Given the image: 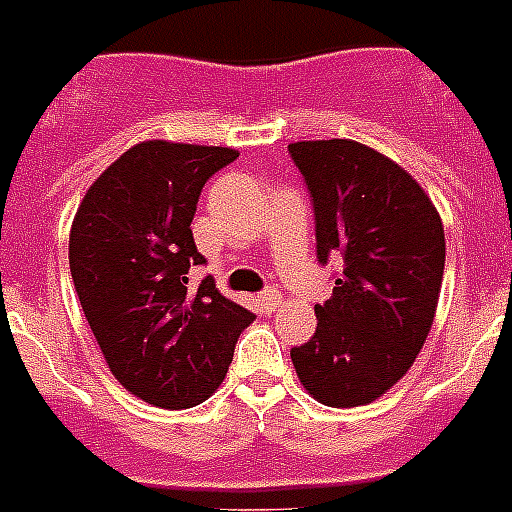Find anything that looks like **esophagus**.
<instances>
[{
	"label": "esophagus",
	"mask_w": 512,
	"mask_h": 512,
	"mask_svg": "<svg viewBox=\"0 0 512 512\" xmlns=\"http://www.w3.org/2000/svg\"><path fill=\"white\" fill-rule=\"evenodd\" d=\"M256 301H259V306L264 309V312H277V306L282 304V296L277 288H269V290H264V293H261Z\"/></svg>",
	"instance_id": "esophagus-1"
}]
</instances>
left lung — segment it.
<instances>
[{
    "mask_svg": "<svg viewBox=\"0 0 512 512\" xmlns=\"http://www.w3.org/2000/svg\"><path fill=\"white\" fill-rule=\"evenodd\" d=\"M314 208L317 259L343 261L317 330L290 349L304 388L327 407L375 402L423 349L444 277V224L423 187L354 140L288 145Z\"/></svg>",
    "mask_w": 512,
    "mask_h": 512,
    "instance_id": "8db88e82",
    "label": "left lung"
}]
</instances>
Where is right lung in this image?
<instances>
[{
	"label": "right lung",
	"instance_id": "1",
	"mask_svg": "<svg viewBox=\"0 0 512 512\" xmlns=\"http://www.w3.org/2000/svg\"><path fill=\"white\" fill-rule=\"evenodd\" d=\"M237 158L232 147L150 140L102 171L73 216L68 261L81 309L110 372L163 410L206 402L256 317L214 280L192 240L200 190Z\"/></svg>",
	"mask_w": 512,
	"mask_h": 512
}]
</instances>
